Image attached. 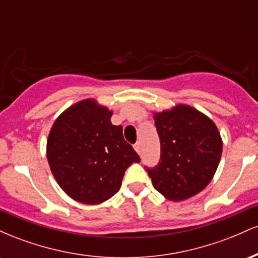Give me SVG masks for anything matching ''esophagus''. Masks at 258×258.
Here are the masks:
<instances>
[{"label": "esophagus", "instance_id": "obj_1", "mask_svg": "<svg viewBox=\"0 0 258 258\" xmlns=\"http://www.w3.org/2000/svg\"><path fill=\"white\" fill-rule=\"evenodd\" d=\"M133 147H135L136 152H137V153L139 154V155H141V153H142V146H141V143H139V142H137V143H136Z\"/></svg>", "mask_w": 258, "mask_h": 258}]
</instances>
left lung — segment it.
I'll use <instances>...</instances> for the list:
<instances>
[{"label":"left lung","mask_w":258,"mask_h":258,"mask_svg":"<svg viewBox=\"0 0 258 258\" xmlns=\"http://www.w3.org/2000/svg\"><path fill=\"white\" fill-rule=\"evenodd\" d=\"M153 114L161 158L147 172L154 188L167 200L189 199L214 178L223 147L220 131L209 116L190 105L177 104Z\"/></svg>","instance_id":"1"}]
</instances>
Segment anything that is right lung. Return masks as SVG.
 I'll return each instance as SVG.
<instances>
[{
  "mask_svg": "<svg viewBox=\"0 0 258 258\" xmlns=\"http://www.w3.org/2000/svg\"><path fill=\"white\" fill-rule=\"evenodd\" d=\"M112 111L96 99L65 109L47 138V160L55 180L72 199L98 205L120 190L127 167L138 154L111 123Z\"/></svg>",
  "mask_w": 258,
  "mask_h": 258,
  "instance_id": "1",
  "label": "right lung"
}]
</instances>
